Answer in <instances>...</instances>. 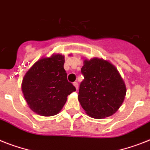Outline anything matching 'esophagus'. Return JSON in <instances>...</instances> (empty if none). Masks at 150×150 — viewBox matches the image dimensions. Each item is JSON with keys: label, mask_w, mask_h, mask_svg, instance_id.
Segmentation results:
<instances>
[{"label": "esophagus", "mask_w": 150, "mask_h": 150, "mask_svg": "<svg viewBox=\"0 0 150 150\" xmlns=\"http://www.w3.org/2000/svg\"><path fill=\"white\" fill-rule=\"evenodd\" d=\"M74 86H75L76 90H77V89H78V83H77V82H74Z\"/></svg>", "instance_id": "1"}]
</instances>
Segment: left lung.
<instances>
[{"mask_svg":"<svg viewBox=\"0 0 150 150\" xmlns=\"http://www.w3.org/2000/svg\"><path fill=\"white\" fill-rule=\"evenodd\" d=\"M81 73L78 100L90 117L102 119L112 116L124 100L127 88L118 70L112 64L95 57L85 60Z\"/></svg>","mask_w":150,"mask_h":150,"instance_id":"obj_1","label":"left lung"}]
</instances>
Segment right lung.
I'll list each match as a JSON object with an SVG mask.
<instances>
[{
  "instance_id": "add662e5",
  "label": "right lung",
  "mask_w": 150,
  "mask_h": 150,
  "mask_svg": "<svg viewBox=\"0 0 150 150\" xmlns=\"http://www.w3.org/2000/svg\"><path fill=\"white\" fill-rule=\"evenodd\" d=\"M64 61V57L60 54L41 58L23 77V96L30 108L40 116L57 114L66 103L68 95L76 91L75 86L68 82Z\"/></svg>"
}]
</instances>
